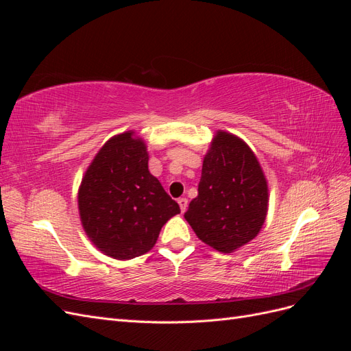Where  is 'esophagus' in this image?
I'll use <instances>...</instances> for the list:
<instances>
[{"label":"esophagus","mask_w":351,"mask_h":351,"mask_svg":"<svg viewBox=\"0 0 351 351\" xmlns=\"http://www.w3.org/2000/svg\"><path fill=\"white\" fill-rule=\"evenodd\" d=\"M177 202H178V205H180V209H182V212H184V210L187 209V204H189V200H187L186 197H180Z\"/></svg>","instance_id":"esophagus-1"}]
</instances>
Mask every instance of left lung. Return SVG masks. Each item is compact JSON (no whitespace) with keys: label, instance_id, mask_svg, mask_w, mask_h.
Masks as SVG:
<instances>
[{"label":"left lung","instance_id":"left-lung-1","mask_svg":"<svg viewBox=\"0 0 351 351\" xmlns=\"http://www.w3.org/2000/svg\"><path fill=\"white\" fill-rule=\"evenodd\" d=\"M267 210L268 184L256 156L237 136L218 132L186 221L202 241L231 253L258 236Z\"/></svg>","mask_w":351,"mask_h":351}]
</instances>
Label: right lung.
Wrapping results in <instances>:
<instances>
[{
	"instance_id": "obj_1",
	"label": "right lung",
	"mask_w": 351,
	"mask_h": 351,
	"mask_svg": "<svg viewBox=\"0 0 351 351\" xmlns=\"http://www.w3.org/2000/svg\"><path fill=\"white\" fill-rule=\"evenodd\" d=\"M149 156L132 132L114 136L89 165L79 189L80 219L88 237L114 259L149 252L165 222L180 214L147 168Z\"/></svg>"
}]
</instances>
